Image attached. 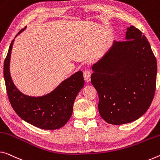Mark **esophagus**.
Returning a JSON list of instances; mask_svg holds the SVG:
<instances>
[{"mask_svg": "<svg viewBox=\"0 0 160 160\" xmlns=\"http://www.w3.org/2000/svg\"><path fill=\"white\" fill-rule=\"evenodd\" d=\"M91 72L89 69H86L83 71V78L86 82H88L91 80Z\"/></svg>", "mask_w": 160, "mask_h": 160, "instance_id": "34e87169", "label": "esophagus"}]
</instances>
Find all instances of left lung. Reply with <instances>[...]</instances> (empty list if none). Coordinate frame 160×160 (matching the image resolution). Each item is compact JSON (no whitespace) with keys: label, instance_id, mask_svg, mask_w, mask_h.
Wrapping results in <instances>:
<instances>
[{"label":"left lung","instance_id":"obj_1","mask_svg":"<svg viewBox=\"0 0 160 160\" xmlns=\"http://www.w3.org/2000/svg\"><path fill=\"white\" fill-rule=\"evenodd\" d=\"M125 41H114L93 66L91 82L98 94V111L109 124L132 122L148 111L156 88L157 60L139 29L127 28Z\"/></svg>","mask_w":160,"mask_h":160}]
</instances>
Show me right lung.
Returning <instances> with one entry per match:
<instances>
[{
    "instance_id": "obj_1",
    "label": "right lung",
    "mask_w": 160,
    "mask_h": 160,
    "mask_svg": "<svg viewBox=\"0 0 160 160\" xmlns=\"http://www.w3.org/2000/svg\"><path fill=\"white\" fill-rule=\"evenodd\" d=\"M13 41L10 43L3 66L7 94L12 108L25 121L41 129L56 130L63 127L71 118L75 98L84 86L82 72L72 75L42 97L25 96L17 89L10 75L9 64Z\"/></svg>"
}]
</instances>
